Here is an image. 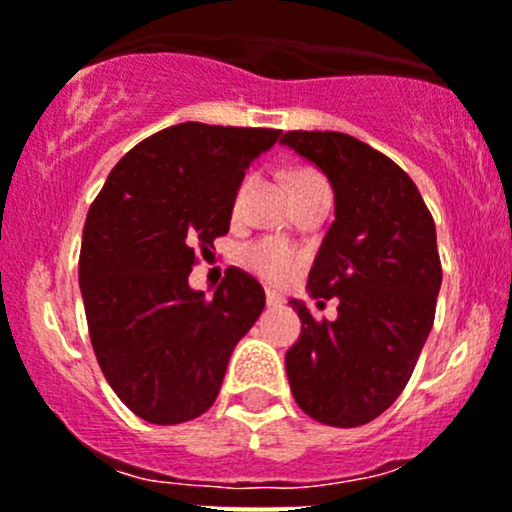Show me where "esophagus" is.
I'll return each instance as SVG.
<instances>
[{"label": "esophagus", "instance_id": "obj_1", "mask_svg": "<svg viewBox=\"0 0 512 512\" xmlns=\"http://www.w3.org/2000/svg\"><path fill=\"white\" fill-rule=\"evenodd\" d=\"M282 302H285V297L277 295V292H272V290H267V307H280Z\"/></svg>", "mask_w": 512, "mask_h": 512}]
</instances>
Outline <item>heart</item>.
Wrapping results in <instances>:
<instances>
[{"label": "heart", "instance_id": "1", "mask_svg": "<svg viewBox=\"0 0 512 512\" xmlns=\"http://www.w3.org/2000/svg\"><path fill=\"white\" fill-rule=\"evenodd\" d=\"M322 175L315 170H297L292 175V195L307 190L312 185H322ZM247 192H250V180H242L240 187L235 192V200H232V215H240L242 207H245ZM240 260L252 275H257L260 280L270 282V285H282V282L290 280L297 270L302 267V255L292 245H287L280 237H260V240H252L242 247Z\"/></svg>", "mask_w": 512, "mask_h": 512}]
</instances>
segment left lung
Here are the masks:
<instances>
[{"label":"left lung","mask_w":512,"mask_h":512,"mask_svg":"<svg viewBox=\"0 0 512 512\" xmlns=\"http://www.w3.org/2000/svg\"><path fill=\"white\" fill-rule=\"evenodd\" d=\"M280 142L315 162L335 190V222L307 287L340 302L330 322L292 300L302 335L285 355L287 380L312 420L357 428L398 400L430 335L443 282L435 222L408 172L365 142L305 130Z\"/></svg>","instance_id":"8db88e82"}]
</instances>
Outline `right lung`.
<instances>
[{"instance_id": "1", "label": "right lung", "mask_w": 512, "mask_h": 512, "mask_svg": "<svg viewBox=\"0 0 512 512\" xmlns=\"http://www.w3.org/2000/svg\"><path fill=\"white\" fill-rule=\"evenodd\" d=\"M280 130L182 122L132 147L87 212L79 287L109 388L137 418L177 425L212 408L265 290L230 267L215 295L187 285L230 232L245 170Z\"/></svg>"}]
</instances>
